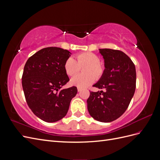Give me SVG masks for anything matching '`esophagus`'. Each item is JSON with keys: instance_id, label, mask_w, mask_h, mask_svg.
<instances>
[{"instance_id": "34e87169", "label": "esophagus", "mask_w": 160, "mask_h": 160, "mask_svg": "<svg viewBox=\"0 0 160 160\" xmlns=\"http://www.w3.org/2000/svg\"><path fill=\"white\" fill-rule=\"evenodd\" d=\"M81 90H82V89H81V88H77V91H78V92H80Z\"/></svg>"}]
</instances>
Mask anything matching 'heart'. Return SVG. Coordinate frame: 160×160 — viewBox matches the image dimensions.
Wrapping results in <instances>:
<instances>
[{
    "label": "heart",
    "instance_id": "obj_1",
    "mask_svg": "<svg viewBox=\"0 0 160 160\" xmlns=\"http://www.w3.org/2000/svg\"><path fill=\"white\" fill-rule=\"evenodd\" d=\"M99 62V57L94 53L83 52L76 56V60L72 57L67 59L64 70L67 75L72 76L79 71L80 66L86 65L83 69L85 74L75 75L71 79L72 85L83 88L94 83L95 76L100 77L103 75V68Z\"/></svg>",
    "mask_w": 160,
    "mask_h": 160
}]
</instances>
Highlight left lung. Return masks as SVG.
Here are the masks:
<instances>
[{
    "label": "left lung",
    "mask_w": 160,
    "mask_h": 160,
    "mask_svg": "<svg viewBox=\"0 0 160 160\" xmlns=\"http://www.w3.org/2000/svg\"><path fill=\"white\" fill-rule=\"evenodd\" d=\"M99 50L105 69L93 87L105 91H91L87 102L92 118L108 123L119 118L128 109L136 87V71L133 61L123 52Z\"/></svg>",
    "instance_id": "1"
}]
</instances>
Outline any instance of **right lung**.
<instances>
[{"instance_id": "obj_1", "label": "right lung", "mask_w": 160, "mask_h": 160, "mask_svg": "<svg viewBox=\"0 0 160 160\" xmlns=\"http://www.w3.org/2000/svg\"><path fill=\"white\" fill-rule=\"evenodd\" d=\"M71 53L59 47H47L26 62L22 85L28 107L44 122L52 123L63 118L71 99L77 93L73 86L61 89L69 81L64 63Z\"/></svg>"}]
</instances>
